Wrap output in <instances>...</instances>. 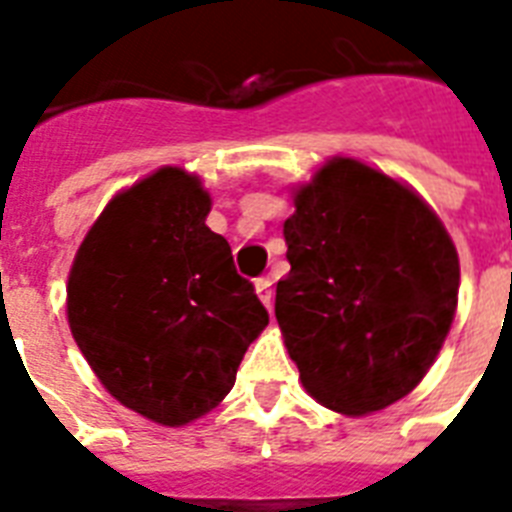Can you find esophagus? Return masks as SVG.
Listing matches in <instances>:
<instances>
[{
    "instance_id": "34e87169",
    "label": "esophagus",
    "mask_w": 512,
    "mask_h": 512,
    "mask_svg": "<svg viewBox=\"0 0 512 512\" xmlns=\"http://www.w3.org/2000/svg\"><path fill=\"white\" fill-rule=\"evenodd\" d=\"M256 293H259L261 304L267 306V309H272V298H275V293H272V280H269V277L256 280Z\"/></svg>"
}]
</instances>
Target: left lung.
<instances>
[{"label":"left lung","instance_id":"8db88e82","mask_svg":"<svg viewBox=\"0 0 512 512\" xmlns=\"http://www.w3.org/2000/svg\"><path fill=\"white\" fill-rule=\"evenodd\" d=\"M275 314L306 394L349 418L425 378L457 312L460 259L407 182L333 155L293 187Z\"/></svg>","mask_w":512,"mask_h":512}]
</instances>
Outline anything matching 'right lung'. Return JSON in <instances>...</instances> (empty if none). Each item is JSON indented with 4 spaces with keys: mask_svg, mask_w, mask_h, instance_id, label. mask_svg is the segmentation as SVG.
<instances>
[{
    "mask_svg": "<svg viewBox=\"0 0 512 512\" xmlns=\"http://www.w3.org/2000/svg\"><path fill=\"white\" fill-rule=\"evenodd\" d=\"M198 174L161 166L116 192L68 272L73 341L116 402L158 425L203 418L269 325Z\"/></svg>",
    "mask_w": 512,
    "mask_h": 512,
    "instance_id": "1",
    "label": "right lung"
}]
</instances>
